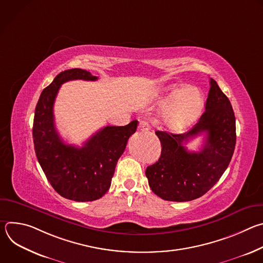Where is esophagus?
<instances>
[{
    "label": "esophagus",
    "instance_id": "1",
    "mask_svg": "<svg viewBox=\"0 0 263 263\" xmlns=\"http://www.w3.org/2000/svg\"><path fill=\"white\" fill-rule=\"evenodd\" d=\"M138 130H139V131H142V132L149 130V125H148V123H147L146 121H140L139 124H138Z\"/></svg>",
    "mask_w": 263,
    "mask_h": 263
}]
</instances>
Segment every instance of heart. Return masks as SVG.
Wrapping results in <instances>:
<instances>
[{
  "instance_id": "b5f03b06",
  "label": "heart",
  "mask_w": 263,
  "mask_h": 263,
  "mask_svg": "<svg viewBox=\"0 0 263 263\" xmlns=\"http://www.w3.org/2000/svg\"><path fill=\"white\" fill-rule=\"evenodd\" d=\"M170 99H174L165 111L166 123L175 128L182 129L191 125L200 115L204 98L196 87H173Z\"/></svg>"
}]
</instances>
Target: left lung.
Segmentation results:
<instances>
[{"label":"left lung","mask_w":263,"mask_h":263,"mask_svg":"<svg viewBox=\"0 0 263 263\" xmlns=\"http://www.w3.org/2000/svg\"><path fill=\"white\" fill-rule=\"evenodd\" d=\"M205 112L183 134L156 131L161 142L157 162L145 170L148 185L165 201L187 202L205 195L227 170L234 153L236 126L227 96L210 79ZM202 133L206 139L200 153H189L182 144Z\"/></svg>","instance_id":"1"}]
</instances>
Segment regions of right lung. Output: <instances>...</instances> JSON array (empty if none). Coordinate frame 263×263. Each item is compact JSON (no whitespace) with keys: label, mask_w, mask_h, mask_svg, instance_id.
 I'll use <instances>...</instances> for the list:
<instances>
[{"label":"right lung","mask_w":263,"mask_h":263,"mask_svg":"<svg viewBox=\"0 0 263 263\" xmlns=\"http://www.w3.org/2000/svg\"><path fill=\"white\" fill-rule=\"evenodd\" d=\"M70 80L96 81L98 77L85 69L71 68L58 73L43 90L33 121L34 148L48 181L61 197L95 201L108 192L118 160L138 122L104 127L81 147L64 143L55 128L53 107L61 84Z\"/></svg>","instance_id":"obj_1"}]
</instances>
